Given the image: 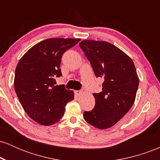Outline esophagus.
Returning a JSON list of instances; mask_svg holds the SVG:
<instances>
[{
	"label": "esophagus",
	"mask_w": 160,
	"mask_h": 160,
	"mask_svg": "<svg viewBox=\"0 0 160 160\" xmlns=\"http://www.w3.org/2000/svg\"><path fill=\"white\" fill-rule=\"evenodd\" d=\"M82 93V91L81 90H77L75 91V94H76L77 95H80Z\"/></svg>",
	"instance_id": "34e87169"
}]
</instances>
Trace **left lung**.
I'll list each match as a JSON object with an SVG mask.
<instances>
[{
	"mask_svg": "<svg viewBox=\"0 0 160 160\" xmlns=\"http://www.w3.org/2000/svg\"><path fill=\"white\" fill-rule=\"evenodd\" d=\"M80 47L95 76L104 79L102 91L93 94L95 108L84 112L83 118L99 129L111 128L135 102L139 84L135 64L123 51L108 42L84 40Z\"/></svg>",
	"mask_w": 160,
	"mask_h": 160,
	"instance_id": "left-lung-1",
	"label": "left lung"
}]
</instances>
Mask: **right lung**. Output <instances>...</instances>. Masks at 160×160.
I'll use <instances>...</instances> for the list:
<instances>
[{"mask_svg": "<svg viewBox=\"0 0 160 160\" xmlns=\"http://www.w3.org/2000/svg\"><path fill=\"white\" fill-rule=\"evenodd\" d=\"M80 39L49 38L29 49L18 62L14 87L27 114L38 124L51 126L63 117L68 102L74 93L64 85H56L62 76L60 64L63 53Z\"/></svg>", "mask_w": 160, "mask_h": 160, "instance_id": "obj_1", "label": "right lung"}]
</instances>
